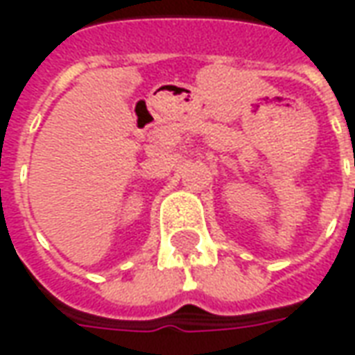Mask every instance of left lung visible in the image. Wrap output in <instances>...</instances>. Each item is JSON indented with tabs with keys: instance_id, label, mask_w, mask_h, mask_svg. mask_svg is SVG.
<instances>
[{
	"instance_id": "left-lung-1",
	"label": "left lung",
	"mask_w": 355,
	"mask_h": 355,
	"mask_svg": "<svg viewBox=\"0 0 355 355\" xmlns=\"http://www.w3.org/2000/svg\"><path fill=\"white\" fill-rule=\"evenodd\" d=\"M354 167H355V157H354Z\"/></svg>"
}]
</instances>
